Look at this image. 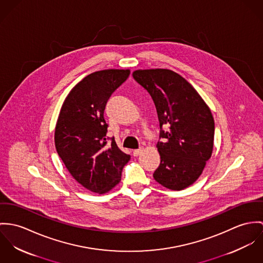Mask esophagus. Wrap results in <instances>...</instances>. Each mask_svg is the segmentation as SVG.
<instances>
[{
	"label": "esophagus",
	"mask_w": 263,
	"mask_h": 263,
	"mask_svg": "<svg viewBox=\"0 0 263 263\" xmlns=\"http://www.w3.org/2000/svg\"><path fill=\"white\" fill-rule=\"evenodd\" d=\"M143 151V148H139V149H135L134 151H133V155L134 156H138L141 152Z\"/></svg>",
	"instance_id": "1"
}]
</instances>
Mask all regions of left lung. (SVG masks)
Wrapping results in <instances>:
<instances>
[{"mask_svg":"<svg viewBox=\"0 0 263 263\" xmlns=\"http://www.w3.org/2000/svg\"><path fill=\"white\" fill-rule=\"evenodd\" d=\"M133 78L152 97L162 142L156 147L160 164L154 179L162 186L181 191L202 175L214 147L215 123L203 98L181 76L166 68L137 69Z\"/></svg>","mask_w":263,"mask_h":263,"instance_id":"8db88e82","label":"left lung"}]
</instances>
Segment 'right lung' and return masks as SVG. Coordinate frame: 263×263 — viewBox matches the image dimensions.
Masks as SVG:
<instances>
[{"label":"right lung","mask_w":263,"mask_h":263,"mask_svg":"<svg viewBox=\"0 0 263 263\" xmlns=\"http://www.w3.org/2000/svg\"><path fill=\"white\" fill-rule=\"evenodd\" d=\"M130 69L95 71L78 83L66 96L55 126L54 142L59 157L84 187L102 195L121 180L130 160L112 139L107 145L106 104L129 77Z\"/></svg>","instance_id":"1"}]
</instances>
